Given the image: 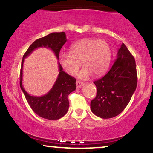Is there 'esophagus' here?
Here are the masks:
<instances>
[{
    "label": "esophagus",
    "instance_id": "1",
    "mask_svg": "<svg viewBox=\"0 0 153 153\" xmlns=\"http://www.w3.org/2000/svg\"><path fill=\"white\" fill-rule=\"evenodd\" d=\"M83 85V82L81 81H76V85L78 88H81Z\"/></svg>",
    "mask_w": 153,
    "mask_h": 153
}]
</instances>
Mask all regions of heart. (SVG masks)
<instances>
[{
    "mask_svg": "<svg viewBox=\"0 0 153 153\" xmlns=\"http://www.w3.org/2000/svg\"><path fill=\"white\" fill-rule=\"evenodd\" d=\"M59 62L67 73L75 75L81 66L78 74L80 79H86L93 73L96 75L104 73L111 60V50L106 42L94 38H86L76 42L71 47L70 52L59 54Z\"/></svg>",
    "mask_w": 153,
    "mask_h": 153,
    "instance_id": "obj_1",
    "label": "heart"
}]
</instances>
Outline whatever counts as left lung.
<instances>
[{
    "mask_svg": "<svg viewBox=\"0 0 153 153\" xmlns=\"http://www.w3.org/2000/svg\"><path fill=\"white\" fill-rule=\"evenodd\" d=\"M94 84L97 93L91 102L93 113L102 119L113 118L122 113L137 85L134 58L124 43L109 71Z\"/></svg>",
    "mask_w": 153,
    "mask_h": 153,
    "instance_id": "obj_1",
    "label": "left lung"
}]
</instances>
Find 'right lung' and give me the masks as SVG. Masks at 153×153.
Masks as SVG:
<instances>
[{"mask_svg":"<svg viewBox=\"0 0 153 153\" xmlns=\"http://www.w3.org/2000/svg\"><path fill=\"white\" fill-rule=\"evenodd\" d=\"M67 42L65 32H53L35 40L24 54L20 72V87L26 101L35 114L44 119L55 120L62 118L69 108L68 95L76 88V79L62 71L58 62L59 75L50 91L42 96H31L24 90L22 85L23 64L24 59L39 47L50 48L59 59V54L62 47Z\"/></svg>","mask_w":153,"mask_h":153,"instance_id":"right-lung-1","label":"right lung"}]
</instances>
